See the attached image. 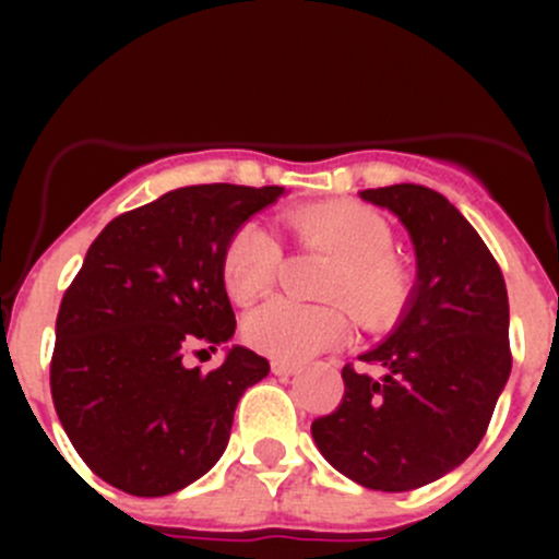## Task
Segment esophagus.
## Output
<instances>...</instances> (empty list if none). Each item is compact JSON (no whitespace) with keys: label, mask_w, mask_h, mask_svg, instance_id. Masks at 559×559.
I'll list each match as a JSON object with an SVG mask.
<instances>
[{"label":"esophagus","mask_w":559,"mask_h":559,"mask_svg":"<svg viewBox=\"0 0 559 559\" xmlns=\"http://www.w3.org/2000/svg\"><path fill=\"white\" fill-rule=\"evenodd\" d=\"M297 370H300V368H297V365H292V362H278V359L273 362V373L281 376V379H286V376H295Z\"/></svg>","instance_id":"esophagus-1"}]
</instances>
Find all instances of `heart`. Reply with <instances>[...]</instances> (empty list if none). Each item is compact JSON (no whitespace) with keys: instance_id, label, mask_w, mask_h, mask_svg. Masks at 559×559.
Masks as SVG:
<instances>
[{"instance_id":"obj_1","label":"heart","mask_w":559,"mask_h":559,"mask_svg":"<svg viewBox=\"0 0 559 559\" xmlns=\"http://www.w3.org/2000/svg\"><path fill=\"white\" fill-rule=\"evenodd\" d=\"M286 227L297 240L335 253L337 270L326 284V300L343 302L362 326H381L403 308L411 292V273L392 253L394 233L389 222L362 202H319L289 211ZM284 267V251L275 235L257 222H246L229 235L222 251V281L240 306L273 289ZM348 321L341 306H302L270 300L243 321L251 348L278 362H306L337 346Z\"/></svg>"}]
</instances>
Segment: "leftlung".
Returning <instances> with one entry per match:
<instances>
[{
  "mask_svg": "<svg viewBox=\"0 0 559 559\" xmlns=\"http://www.w3.org/2000/svg\"><path fill=\"white\" fill-rule=\"evenodd\" d=\"M414 240L416 286L392 335L343 368L341 405L311 425L324 460L352 481L408 492L473 454L511 373L509 292L467 218L416 183L365 189Z\"/></svg>",
  "mask_w": 559,
  "mask_h": 559,
  "instance_id": "8db88e82",
  "label": "left lung"
}]
</instances>
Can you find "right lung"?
<instances>
[{"label": "right lung", "mask_w": 559, "mask_h": 559, "mask_svg": "<svg viewBox=\"0 0 559 559\" xmlns=\"http://www.w3.org/2000/svg\"><path fill=\"white\" fill-rule=\"evenodd\" d=\"M281 194L183 186L116 216L88 248L56 316L50 394L75 452L110 487L162 498L227 449L238 400L270 362L243 346L211 373L183 359L235 335L222 251Z\"/></svg>", "instance_id": "add662e5"}]
</instances>
